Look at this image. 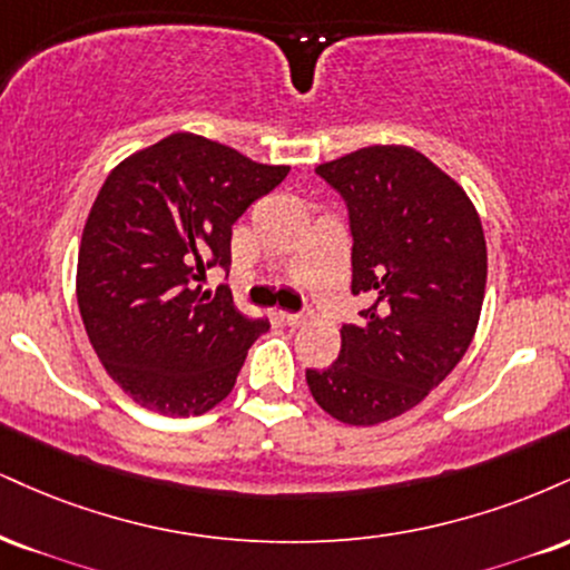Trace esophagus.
Instances as JSON below:
<instances>
[{
  "instance_id": "34e87169",
  "label": "esophagus",
  "mask_w": 570,
  "mask_h": 570,
  "mask_svg": "<svg viewBox=\"0 0 570 570\" xmlns=\"http://www.w3.org/2000/svg\"><path fill=\"white\" fill-rule=\"evenodd\" d=\"M281 321H284L286 326L297 328V326L307 324V315H305V313H281Z\"/></svg>"
}]
</instances>
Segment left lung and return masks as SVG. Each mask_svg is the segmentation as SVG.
Here are the masks:
<instances>
[{"instance_id": "left-lung-1", "label": "left lung", "mask_w": 570, "mask_h": 570, "mask_svg": "<svg viewBox=\"0 0 570 570\" xmlns=\"http://www.w3.org/2000/svg\"><path fill=\"white\" fill-rule=\"evenodd\" d=\"M351 212L353 294L340 358L307 368L321 409L353 428L406 414L454 372L481 321L485 236L454 177L409 146H368L315 167Z\"/></svg>"}]
</instances>
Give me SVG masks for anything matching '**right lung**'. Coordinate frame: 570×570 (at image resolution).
Instances as JSON below:
<instances>
[{"label": "right lung", "mask_w": 570, "mask_h": 570, "mask_svg": "<svg viewBox=\"0 0 570 570\" xmlns=\"http://www.w3.org/2000/svg\"><path fill=\"white\" fill-rule=\"evenodd\" d=\"M286 173L175 132L106 177L81 233L77 299L92 351L142 409L198 416L236 385L271 324L246 318L228 289L212 297L196 281L212 265L228 271L233 223Z\"/></svg>", "instance_id": "right-lung-1"}]
</instances>
